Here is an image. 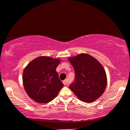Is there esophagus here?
<instances>
[{
	"label": "esophagus",
	"instance_id": "34e87169",
	"mask_svg": "<svg viewBox=\"0 0 130 130\" xmlns=\"http://www.w3.org/2000/svg\"><path fill=\"white\" fill-rule=\"evenodd\" d=\"M62 82H63V84H64V85H68L69 84V82L68 80V79H66L63 81Z\"/></svg>",
	"mask_w": 130,
	"mask_h": 130
}]
</instances>
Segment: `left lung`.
I'll return each instance as SVG.
<instances>
[{"instance_id": "8db88e82", "label": "left lung", "mask_w": 130, "mask_h": 130, "mask_svg": "<svg viewBox=\"0 0 130 130\" xmlns=\"http://www.w3.org/2000/svg\"><path fill=\"white\" fill-rule=\"evenodd\" d=\"M68 60L75 70V81L69 88L81 101L91 103L104 92L107 78L104 68L91 55L82 53Z\"/></svg>"}]
</instances>
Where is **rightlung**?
Here are the masks:
<instances>
[{"mask_svg": "<svg viewBox=\"0 0 130 130\" xmlns=\"http://www.w3.org/2000/svg\"><path fill=\"white\" fill-rule=\"evenodd\" d=\"M59 59L39 56L33 60L23 72V85L27 94L39 103H47L57 96L63 87L56 68Z\"/></svg>", "mask_w": 130, "mask_h": 130, "instance_id": "obj_1", "label": "right lung"}]
</instances>
